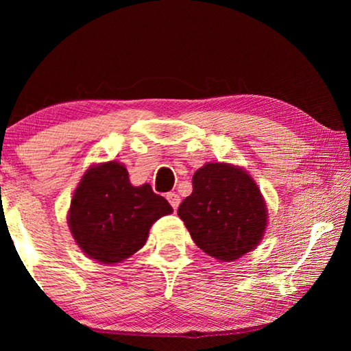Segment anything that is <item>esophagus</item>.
<instances>
[{"label": "esophagus", "mask_w": 351, "mask_h": 351, "mask_svg": "<svg viewBox=\"0 0 351 351\" xmlns=\"http://www.w3.org/2000/svg\"><path fill=\"white\" fill-rule=\"evenodd\" d=\"M165 197H167L170 206L173 207V210H176V209H178V206H180V203H181L180 195H176L175 192H169L167 195H165Z\"/></svg>", "instance_id": "obj_1"}]
</instances>
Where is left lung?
<instances>
[{"instance_id":"obj_1","label":"left lung","mask_w":351,"mask_h":351,"mask_svg":"<svg viewBox=\"0 0 351 351\" xmlns=\"http://www.w3.org/2000/svg\"><path fill=\"white\" fill-rule=\"evenodd\" d=\"M193 192L178 207L193 241L210 257L232 261L258 245L266 206L246 171L229 164H206L192 178Z\"/></svg>"}]
</instances>
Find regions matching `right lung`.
Wrapping results in <instances>:
<instances>
[{"label":"right lung","instance_id":"1","mask_svg":"<svg viewBox=\"0 0 351 351\" xmlns=\"http://www.w3.org/2000/svg\"><path fill=\"white\" fill-rule=\"evenodd\" d=\"M173 212L150 184L134 187L122 164L93 167L74 192L68 224L88 257L111 265L128 258L145 245L158 218Z\"/></svg>","mask_w":351,"mask_h":351}]
</instances>
